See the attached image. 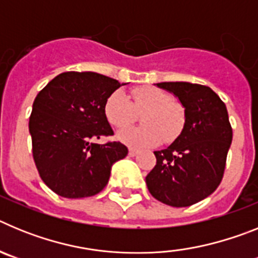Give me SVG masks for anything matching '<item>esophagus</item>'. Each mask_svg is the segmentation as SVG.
I'll return each instance as SVG.
<instances>
[{
	"mask_svg": "<svg viewBox=\"0 0 258 258\" xmlns=\"http://www.w3.org/2000/svg\"><path fill=\"white\" fill-rule=\"evenodd\" d=\"M137 154H138V151H137V150H134V149H129V156L134 157V156H136Z\"/></svg>",
	"mask_w": 258,
	"mask_h": 258,
	"instance_id": "1",
	"label": "esophagus"
}]
</instances>
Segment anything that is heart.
<instances>
[{
    "instance_id": "heart-1",
    "label": "heart",
    "mask_w": 258,
    "mask_h": 258,
    "mask_svg": "<svg viewBox=\"0 0 258 258\" xmlns=\"http://www.w3.org/2000/svg\"><path fill=\"white\" fill-rule=\"evenodd\" d=\"M145 111L143 127L118 133V140L133 149H146L163 141L170 142L182 133L186 112L181 103L173 101L166 90L156 86H141L132 92V101L121 90L109 95L104 104L107 121L117 129L128 126L137 112Z\"/></svg>"
}]
</instances>
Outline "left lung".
Masks as SVG:
<instances>
[{
  "instance_id": "8db88e82",
  "label": "left lung",
  "mask_w": 258,
  "mask_h": 258,
  "mask_svg": "<svg viewBox=\"0 0 258 258\" xmlns=\"http://www.w3.org/2000/svg\"><path fill=\"white\" fill-rule=\"evenodd\" d=\"M186 112L182 133L161 151L146 177L150 194L170 207H188L209 197L221 183L232 141L225 103L211 88L191 83H160Z\"/></svg>"
}]
</instances>
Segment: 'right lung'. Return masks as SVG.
<instances>
[{
  "label": "right lung",
  "mask_w": 258,
  "mask_h": 258,
  "mask_svg": "<svg viewBox=\"0 0 258 258\" xmlns=\"http://www.w3.org/2000/svg\"><path fill=\"white\" fill-rule=\"evenodd\" d=\"M121 85L104 75L72 71L54 77L36 97L29 117L33 160L41 179L60 197L101 192L113 164L127 155L120 142H93L113 134L104 104Z\"/></svg>",
  "instance_id": "add662e5"
}]
</instances>
